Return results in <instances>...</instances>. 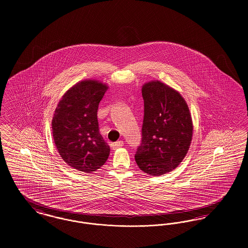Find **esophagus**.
I'll return each mask as SVG.
<instances>
[{
	"label": "esophagus",
	"mask_w": 248,
	"mask_h": 248,
	"mask_svg": "<svg viewBox=\"0 0 248 248\" xmlns=\"http://www.w3.org/2000/svg\"><path fill=\"white\" fill-rule=\"evenodd\" d=\"M124 146V141H117L115 142V143H113L112 144V146H111V148H112V150L113 151H115V150H118L120 148H122Z\"/></svg>",
	"instance_id": "34e87169"
}]
</instances>
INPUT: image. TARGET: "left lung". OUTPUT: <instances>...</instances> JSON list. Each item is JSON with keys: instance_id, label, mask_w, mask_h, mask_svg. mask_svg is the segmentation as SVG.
Here are the masks:
<instances>
[{"instance_id": "obj_1", "label": "left lung", "mask_w": 248, "mask_h": 248, "mask_svg": "<svg viewBox=\"0 0 248 248\" xmlns=\"http://www.w3.org/2000/svg\"><path fill=\"white\" fill-rule=\"evenodd\" d=\"M142 96L141 144L135 160L144 173L157 177L171 172L185 158L192 139V120L183 96L165 83H144Z\"/></svg>"}]
</instances>
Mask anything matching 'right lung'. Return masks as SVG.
Here are the masks:
<instances>
[{
    "label": "right lung",
    "mask_w": 248,
    "mask_h": 248,
    "mask_svg": "<svg viewBox=\"0 0 248 248\" xmlns=\"http://www.w3.org/2000/svg\"><path fill=\"white\" fill-rule=\"evenodd\" d=\"M108 88L90 79L74 84L59 100L52 120L59 155L67 165L85 173L96 171L109 155L97 122L98 105Z\"/></svg>",
    "instance_id": "obj_1"
}]
</instances>
